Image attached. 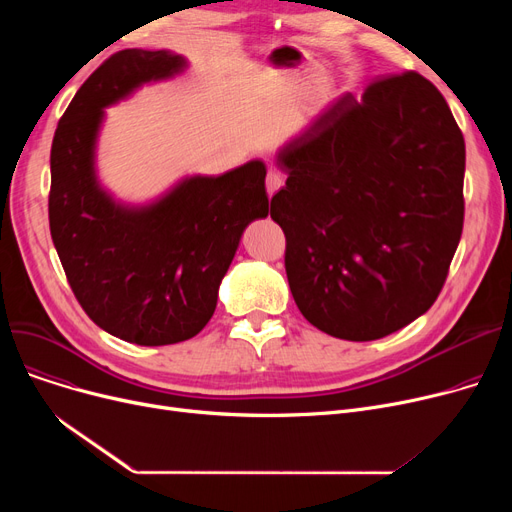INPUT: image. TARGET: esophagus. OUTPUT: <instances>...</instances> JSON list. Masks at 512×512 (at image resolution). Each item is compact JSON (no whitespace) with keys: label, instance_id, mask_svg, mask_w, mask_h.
Listing matches in <instances>:
<instances>
[{"label":"esophagus","instance_id":"obj_1","mask_svg":"<svg viewBox=\"0 0 512 512\" xmlns=\"http://www.w3.org/2000/svg\"><path fill=\"white\" fill-rule=\"evenodd\" d=\"M284 186V176L278 170H270L265 176V188H267V195H276L280 188Z\"/></svg>","mask_w":512,"mask_h":512}]
</instances>
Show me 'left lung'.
<instances>
[{
	"instance_id": "left-lung-1",
	"label": "left lung",
	"mask_w": 512,
	"mask_h": 512,
	"mask_svg": "<svg viewBox=\"0 0 512 512\" xmlns=\"http://www.w3.org/2000/svg\"><path fill=\"white\" fill-rule=\"evenodd\" d=\"M272 220L309 324L367 342L434 305L463 232L465 139L417 72L342 95L278 151Z\"/></svg>"
}]
</instances>
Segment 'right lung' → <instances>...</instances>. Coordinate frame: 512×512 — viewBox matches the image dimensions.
<instances>
[{"label":"right lung","mask_w":512,"mask_h":512,"mask_svg":"<svg viewBox=\"0 0 512 512\" xmlns=\"http://www.w3.org/2000/svg\"><path fill=\"white\" fill-rule=\"evenodd\" d=\"M184 68L168 49L114 53L78 89L51 143L49 230L70 288L101 330L141 346L176 344L207 326L242 232L270 211L261 159L186 176L145 205L101 186L105 107Z\"/></svg>","instance_id":"right-lung-1"}]
</instances>
